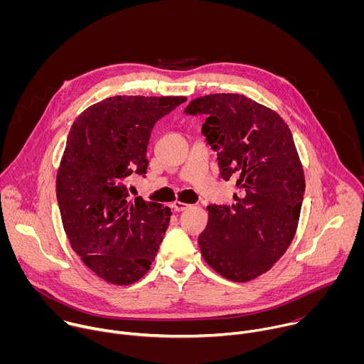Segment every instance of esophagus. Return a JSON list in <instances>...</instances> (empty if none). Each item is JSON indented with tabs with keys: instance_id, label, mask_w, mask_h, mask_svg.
Masks as SVG:
<instances>
[{
	"instance_id": "esophagus-1",
	"label": "esophagus",
	"mask_w": 364,
	"mask_h": 364,
	"mask_svg": "<svg viewBox=\"0 0 364 364\" xmlns=\"http://www.w3.org/2000/svg\"><path fill=\"white\" fill-rule=\"evenodd\" d=\"M190 207V204H186V203H181V201H174L173 203V209L176 212H183V210H187Z\"/></svg>"
}]
</instances>
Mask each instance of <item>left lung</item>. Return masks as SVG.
Masks as SVG:
<instances>
[{"label": "left lung", "instance_id": "8db88e82", "mask_svg": "<svg viewBox=\"0 0 364 364\" xmlns=\"http://www.w3.org/2000/svg\"><path fill=\"white\" fill-rule=\"evenodd\" d=\"M184 114L205 117L201 134L218 151L220 177L239 188L232 205H207L201 255L226 279L250 281L272 268L296 232L305 180L292 134L277 112L237 93L197 97Z\"/></svg>", "mask_w": 364, "mask_h": 364}]
</instances>
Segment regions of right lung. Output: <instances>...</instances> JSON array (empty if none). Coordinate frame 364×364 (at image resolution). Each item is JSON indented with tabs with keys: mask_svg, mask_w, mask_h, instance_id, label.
Masks as SVG:
<instances>
[{
	"mask_svg": "<svg viewBox=\"0 0 364 364\" xmlns=\"http://www.w3.org/2000/svg\"><path fill=\"white\" fill-rule=\"evenodd\" d=\"M184 96H112L83 111L69 132L56 194L72 249L99 278L115 285L141 279L154 262L171 210L129 196L145 177L146 146L159 119Z\"/></svg>",
	"mask_w": 364,
	"mask_h": 364,
	"instance_id": "1",
	"label": "right lung"
}]
</instances>
